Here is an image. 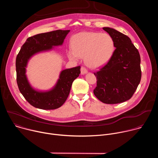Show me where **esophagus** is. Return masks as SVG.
Here are the masks:
<instances>
[{
  "label": "esophagus",
  "instance_id": "1",
  "mask_svg": "<svg viewBox=\"0 0 158 158\" xmlns=\"http://www.w3.org/2000/svg\"><path fill=\"white\" fill-rule=\"evenodd\" d=\"M81 74H86L87 73V69L85 68V67H82L81 68Z\"/></svg>",
  "mask_w": 158,
  "mask_h": 158
}]
</instances>
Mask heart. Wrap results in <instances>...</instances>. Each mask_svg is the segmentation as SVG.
Returning a JSON list of instances; mask_svg holds the SVG:
<instances>
[{
  "mask_svg": "<svg viewBox=\"0 0 158 158\" xmlns=\"http://www.w3.org/2000/svg\"><path fill=\"white\" fill-rule=\"evenodd\" d=\"M71 46L73 49L67 52L69 57L77 60L84 56L85 63L94 68L107 64L115 50L112 36L98 32H82L74 35L71 39Z\"/></svg>",
  "mask_w": 158,
  "mask_h": 158,
  "instance_id": "heart-1",
  "label": "heart"
}]
</instances>
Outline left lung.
I'll list each match as a JSON object with an SVG mask.
<instances>
[{"label":"left lung","instance_id":"obj_1","mask_svg":"<svg viewBox=\"0 0 158 158\" xmlns=\"http://www.w3.org/2000/svg\"><path fill=\"white\" fill-rule=\"evenodd\" d=\"M102 29L113 38L116 49L107 64L94 73V94L105 104H118L130 99L140 83L141 57L129 37L112 28Z\"/></svg>","mask_w":158,"mask_h":158}]
</instances>
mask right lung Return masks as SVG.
<instances>
[{"label":"right lung","mask_w":158,"mask_h":158,"mask_svg":"<svg viewBox=\"0 0 158 158\" xmlns=\"http://www.w3.org/2000/svg\"><path fill=\"white\" fill-rule=\"evenodd\" d=\"M69 32L70 30H57L30 37L17 56L15 67L19 89L26 101L36 108L51 110L60 107L68 97L73 81L81 73L80 66L62 71L54 87L47 91L34 89L26 74L28 61L34 55L61 46Z\"/></svg>","instance_id":"add662e5"}]
</instances>
